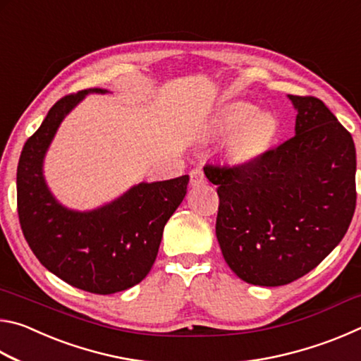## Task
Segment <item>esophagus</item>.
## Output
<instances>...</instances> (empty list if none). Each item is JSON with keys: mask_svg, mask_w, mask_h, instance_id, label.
Listing matches in <instances>:
<instances>
[{"mask_svg": "<svg viewBox=\"0 0 361 361\" xmlns=\"http://www.w3.org/2000/svg\"><path fill=\"white\" fill-rule=\"evenodd\" d=\"M189 176H191V186H199V185H204V183L207 181L204 172L200 169H195L192 170L191 173H189Z\"/></svg>", "mask_w": 361, "mask_h": 361, "instance_id": "obj_1", "label": "esophagus"}]
</instances>
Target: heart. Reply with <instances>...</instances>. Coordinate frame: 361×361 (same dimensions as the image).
Masks as SVG:
<instances>
[{"mask_svg":"<svg viewBox=\"0 0 361 361\" xmlns=\"http://www.w3.org/2000/svg\"><path fill=\"white\" fill-rule=\"evenodd\" d=\"M256 109L247 103H235L224 108L216 119L219 133H232L231 152L234 157L248 159L266 149L276 137L277 124L272 116L255 114Z\"/></svg>","mask_w":361,"mask_h":361,"instance_id":"b5f03b06","label":"heart"}]
</instances>
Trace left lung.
I'll return each mask as SVG.
<instances>
[{"label":"left lung","mask_w":361,"mask_h":361,"mask_svg":"<svg viewBox=\"0 0 361 361\" xmlns=\"http://www.w3.org/2000/svg\"><path fill=\"white\" fill-rule=\"evenodd\" d=\"M288 97L295 137L239 166L204 167L218 186L224 261L252 285H286L312 271L345 235L357 205L350 132L317 97Z\"/></svg>","instance_id":"left-lung-1"}]
</instances>
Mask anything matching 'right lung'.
Here are the masks:
<instances>
[{"label": "right lung", "mask_w": 361, "mask_h": 361, "mask_svg": "<svg viewBox=\"0 0 361 361\" xmlns=\"http://www.w3.org/2000/svg\"><path fill=\"white\" fill-rule=\"evenodd\" d=\"M87 92L105 90L62 97L25 142L17 167V212L25 240L47 271L79 290L111 295L148 276L164 226L186 195L189 176L140 183L92 212L60 205L42 178V159L60 122Z\"/></svg>", "instance_id": "right-lung-1"}]
</instances>
